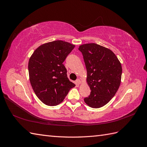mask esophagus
<instances>
[{
  "label": "esophagus",
  "instance_id": "esophagus-1",
  "mask_svg": "<svg viewBox=\"0 0 147 147\" xmlns=\"http://www.w3.org/2000/svg\"><path fill=\"white\" fill-rule=\"evenodd\" d=\"M76 83H77V84H78V85H80V84L82 83V81H81V80H80V79H77V80H76Z\"/></svg>",
  "mask_w": 147,
  "mask_h": 147
}]
</instances>
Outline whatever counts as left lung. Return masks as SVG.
<instances>
[{"label":"left lung","instance_id":"obj_1","mask_svg":"<svg viewBox=\"0 0 147 147\" xmlns=\"http://www.w3.org/2000/svg\"><path fill=\"white\" fill-rule=\"evenodd\" d=\"M78 50L83 56L86 82L91 90L84 101L91 108L102 107L112 99L119 87L121 63L112 50L94 43L81 45Z\"/></svg>","mask_w":147,"mask_h":147}]
</instances>
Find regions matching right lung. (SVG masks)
I'll use <instances>...</instances> for the list:
<instances>
[{"label":"right lung","mask_w":147,"mask_h":147,"mask_svg":"<svg viewBox=\"0 0 147 147\" xmlns=\"http://www.w3.org/2000/svg\"><path fill=\"white\" fill-rule=\"evenodd\" d=\"M75 45L62 40L39 46L30 57L29 80L38 98L48 106H55L64 100L75 84L67 75L63 64Z\"/></svg>","instance_id":"1"}]
</instances>
